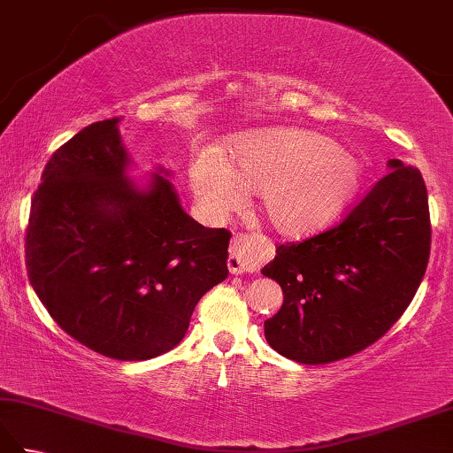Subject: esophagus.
Returning <instances> with one entry per match:
<instances>
[{
    "label": "esophagus",
    "instance_id": "esophagus-1",
    "mask_svg": "<svg viewBox=\"0 0 453 453\" xmlns=\"http://www.w3.org/2000/svg\"><path fill=\"white\" fill-rule=\"evenodd\" d=\"M266 245L253 235H235L229 245L227 268L232 274L255 273L263 265Z\"/></svg>",
    "mask_w": 453,
    "mask_h": 453
}]
</instances>
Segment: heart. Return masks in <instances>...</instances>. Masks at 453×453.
I'll list each match as a JSON object with an SVG mask.
<instances>
[{
    "instance_id": "heart-1",
    "label": "heart",
    "mask_w": 453,
    "mask_h": 453,
    "mask_svg": "<svg viewBox=\"0 0 453 453\" xmlns=\"http://www.w3.org/2000/svg\"><path fill=\"white\" fill-rule=\"evenodd\" d=\"M360 159L339 142L303 128H263L239 136L229 159L192 153L188 185L200 210L221 218L261 192V211L278 234L303 237L331 226L358 195Z\"/></svg>"
}]
</instances>
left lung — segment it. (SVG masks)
I'll return each mask as SVG.
<instances>
[{"instance_id":"1","label":"left lung","mask_w":453,"mask_h":453,"mask_svg":"<svg viewBox=\"0 0 453 453\" xmlns=\"http://www.w3.org/2000/svg\"><path fill=\"white\" fill-rule=\"evenodd\" d=\"M391 169L339 226L276 247L263 268L284 303L266 342L300 364L346 358L386 334L415 297L430 257L426 185L417 167Z\"/></svg>"}]
</instances>
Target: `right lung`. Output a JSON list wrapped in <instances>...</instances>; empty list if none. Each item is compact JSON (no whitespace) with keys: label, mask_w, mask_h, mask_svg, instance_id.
Listing matches in <instances>:
<instances>
[{"label":"right lung","mask_w":453,"mask_h":453,"mask_svg":"<svg viewBox=\"0 0 453 453\" xmlns=\"http://www.w3.org/2000/svg\"><path fill=\"white\" fill-rule=\"evenodd\" d=\"M120 119L54 151L31 202L25 257L38 300L75 341L148 360L182 341L210 288L227 278L232 234L192 219L169 182L128 179Z\"/></svg>","instance_id":"obj_1"}]
</instances>
